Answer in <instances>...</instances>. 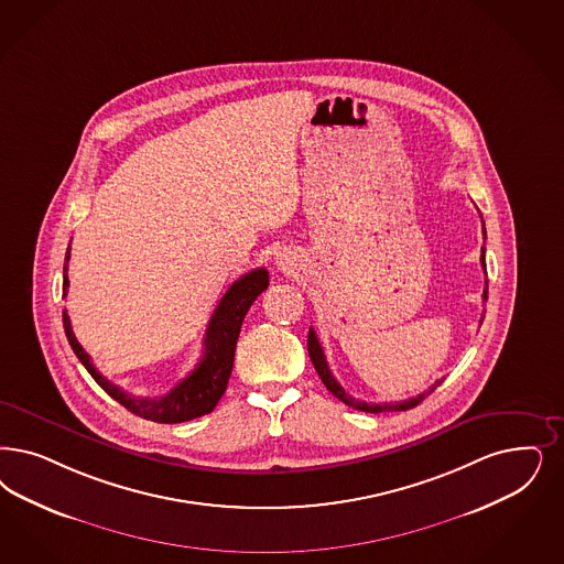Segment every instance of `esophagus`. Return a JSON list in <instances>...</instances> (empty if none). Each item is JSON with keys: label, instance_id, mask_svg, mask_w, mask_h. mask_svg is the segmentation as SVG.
Listing matches in <instances>:
<instances>
[{"label": "esophagus", "instance_id": "1", "mask_svg": "<svg viewBox=\"0 0 564 564\" xmlns=\"http://www.w3.org/2000/svg\"><path fill=\"white\" fill-rule=\"evenodd\" d=\"M279 264H281V267H285V264H288V256H285V253L279 258Z\"/></svg>", "mask_w": 564, "mask_h": 564}]
</instances>
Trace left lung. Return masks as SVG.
I'll use <instances>...</instances> for the list:
<instances>
[{
    "label": "left lung",
    "instance_id": "obj_1",
    "mask_svg": "<svg viewBox=\"0 0 564 564\" xmlns=\"http://www.w3.org/2000/svg\"><path fill=\"white\" fill-rule=\"evenodd\" d=\"M484 234H486V227H484ZM481 267H484V272L487 274L486 269V248H481ZM484 300H487V281H486V292H484ZM484 321V318H481ZM308 354H311L312 365H314V369L318 372V377H321V381L325 383V388L329 389L330 393L335 395V398H339L344 404H348L351 409L362 410V412H400V410H410L414 409L416 404H421L425 398H427L429 393H433V389L440 388V383H442V379L440 381H435L427 391H423V393H419L416 398H409V400H404V402H391V404H369V402H360V400H356V398H351L350 393H346V389L341 388L337 381H335V377L330 375L329 365H327V358H325V351L321 348V344H318V337H316V333L314 329L308 330Z\"/></svg>",
    "mask_w": 564,
    "mask_h": 564
}]
</instances>
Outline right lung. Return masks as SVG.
I'll use <instances>...</instances> for the list:
<instances>
[{
	"label": "right lung",
	"mask_w": 564,
	"mask_h": 564,
	"mask_svg": "<svg viewBox=\"0 0 564 564\" xmlns=\"http://www.w3.org/2000/svg\"><path fill=\"white\" fill-rule=\"evenodd\" d=\"M68 260H70V246H68L66 258H64V283H62L64 295L68 288V274H66ZM267 288H269V271L267 269L246 272L243 276H239L235 281L234 285L229 288V292L223 295L218 308L214 311L213 318H210V325L206 330V341H204V346H206L204 358L185 379H181L176 383L175 388L158 398H137L129 391L115 386L112 381H108L94 367L91 356L78 344L66 311L62 312V321H64V330H66L70 348L77 354L78 360L83 362L87 372L96 379L99 388L137 416L154 421V423L173 425V423H185V421H192L197 416H204V414L213 412L214 406L218 404V400L223 398L227 383H229L231 370H234L235 346H237L241 323L250 311L253 300Z\"/></svg>",
	"instance_id": "right-lung-1"
}]
</instances>
